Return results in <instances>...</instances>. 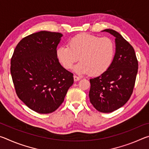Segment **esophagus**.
Returning <instances> with one entry per match:
<instances>
[{"instance_id":"obj_1","label":"esophagus","mask_w":149,"mask_h":149,"mask_svg":"<svg viewBox=\"0 0 149 149\" xmlns=\"http://www.w3.org/2000/svg\"><path fill=\"white\" fill-rule=\"evenodd\" d=\"M74 79L75 81H79V80L81 79V77L77 76V75H74Z\"/></svg>"}]
</instances>
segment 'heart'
Here are the masks:
<instances>
[{
	"instance_id": "obj_1",
	"label": "heart",
	"mask_w": 149,
	"mask_h": 149,
	"mask_svg": "<svg viewBox=\"0 0 149 149\" xmlns=\"http://www.w3.org/2000/svg\"><path fill=\"white\" fill-rule=\"evenodd\" d=\"M114 52V43L111 39L81 33L70 39L68 46L58 48L56 56L65 69H72L79 59L80 62L74 68L75 72L97 76L109 68Z\"/></svg>"
}]
</instances>
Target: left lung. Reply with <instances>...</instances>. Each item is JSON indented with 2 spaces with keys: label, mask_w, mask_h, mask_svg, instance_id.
Returning <instances> with one entry per match:
<instances>
[{
  "label": "left lung",
  "mask_w": 149,
  "mask_h": 149,
  "mask_svg": "<svg viewBox=\"0 0 149 149\" xmlns=\"http://www.w3.org/2000/svg\"><path fill=\"white\" fill-rule=\"evenodd\" d=\"M102 31L115 37L116 50L107 71L90 79V102L100 112L110 113L123 107L132 94L138 70L135 50L119 33L106 29Z\"/></svg>",
  "instance_id": "8db88e82"
}]
</instances>
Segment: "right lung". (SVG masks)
I'll return each instance as SVG.
<instances>
[{
    "label": "right lung",
    "instance_id": "1",
    "mask_svg": "<svg viewBox=\"0 0 149 149\" xmlns=\"http://www.w3.org/2000/svg\"><path fill=\"white\" fill-rule=\"evenodd\" d=\"M62 36L47 31L29 35L19 42L12 57L10 72L17 97L39 114L56 110L74 84L73 74L56 56Z\"/></svg>",
    "mask_w": 149,
    "mask_h": 149
}]
</instances>
